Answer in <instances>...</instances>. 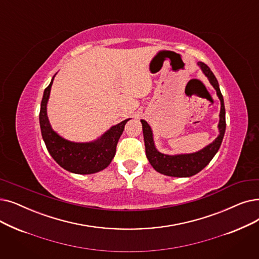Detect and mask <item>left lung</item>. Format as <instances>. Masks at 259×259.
<instances>
[{"label": "left lung", "mask_w": 259, "mask_h": 259, "mask_svg": "<svg viewBox=\"0 0 259 259\" xmlns=\"http://www.w3.org/2000/svg\"><path fill=\"white\" fill-rule=\"evenodd\" d=\"M198 65L204 75L208 78L210 84L215 88L217 95L220 99L221 103V109H220V120H219V136L217 139L213 141L211 144L207 145L206 147L201 149L198 152L195 153H187V154H176V155H169L164 154L160 151H157L154 143H153V136L150 126L148 122L142 119L143 125V134H144V141H145V150L147 159L149 160V163L154 169L163 175L169 176V177H192L199 171H201L203 168L211 161V159L217 151L220 148V145L222 143L224 132H226V108H224V102L223 97L220 92L219 83L216 79L215 75L212 74L209 67L203 63L198 62Z\"/></svg>", "instance_id": "8db88e82"}]
</instances>
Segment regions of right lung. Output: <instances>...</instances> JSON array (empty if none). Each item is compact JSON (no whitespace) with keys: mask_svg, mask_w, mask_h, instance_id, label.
<instances>
[{"mask_svg":"<svg viewBox=\"0 0 259 259\" xmlns=\"http://www.w3.org/2000/svg\"><path fill=\"white\" fill-rule=\"evenodd\" d=\"M53 80L54 77L49 87L44 90L39 114L42 138L50 154L62 168L70 172L91 175L105 169L115 155L117 142L130 118L111 127L94 142L75 143L67 141L52 129L47 113Z\"/></svg>","mask_w":259,"mask_h":259,"instance_id":"obj_1","label":"right lung"}]
</instances>
